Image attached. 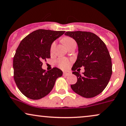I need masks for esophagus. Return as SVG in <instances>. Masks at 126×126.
<instances>
[{"instance_id": "1", "label": "esophagus", "mask_w": 126, "mask_h": 126, "mask_svg": "<svg viewBox=\"0 0 126 126\" xmlns=\"http://www.w3.org/2000/svg\"><path fill=\"white\" fill-rule=\"evenodd\" d=\"M71 75V73L70 71H64L63 72V76H68Z\"/></svg>"}]
</instances>
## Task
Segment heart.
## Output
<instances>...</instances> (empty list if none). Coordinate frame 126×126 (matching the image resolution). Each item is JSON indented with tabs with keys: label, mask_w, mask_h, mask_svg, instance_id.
Wrapping results in <instances>:
<instances>
[{
	"label": "heart",
	"mask_w": 126,
	"mask_h": 126,
	"mask_svg": "<svg viewBox=\"0 0 126 126\" xmlns=\"http://www.w3.org/2000/svg\"><path fill=\"white\" fill-rule=\"evenodd\" d=\"M62 41L63 44L66 46L67 47H69L71 45L76 44L74 39H73L72 38L69 37V36H64V37L62 38ZM55 47V43L53 42L51 46H50V52H52L53 51ZM70 61L66 58H60L57 60V64H58V66L60 68H62V69H66V68H68V67L70 65Z\"/></svg>",
	"instance_id": "1"
}]
</instances>
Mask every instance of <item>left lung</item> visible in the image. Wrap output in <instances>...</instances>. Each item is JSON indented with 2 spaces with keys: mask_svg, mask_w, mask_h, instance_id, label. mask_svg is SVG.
Instances as JSON below:
<instances>
[{
  "mask_svg": "<svg viewBox=\"0 0 126 126\" xmlns=\"http://www.w3.org/2000/svg\"><path fill=\"white\" fill-rule=\"evenodd\" d=\"M65 35L73 38L79 48L77 60L71 68L77 81L71 88L80 96L93 98L104 90L112 76V60L107 47L101 38L90 32L67 31ZM82 66L85 71L81 75L79 68Z\"/></svg>",
  "mask_w": 126,
  "mask_h": 126,
  "instance_id": "left-lung-1",
  "label": "left lung"
}]
</instances>
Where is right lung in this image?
Wrapping results in <instances>:
<instances>
[{"label": "right lung", "instance_id": "obj_1", "mask_svg": "<svg viewBox=\"0 0 126 126\" xmlns=\"http://www.w3.org/2000/svg\"><path fill=\"white\" fill-rule=\"evenodd\" d=\"M63 31L38 30L21 41L13 58L14 79L23 95L31 99L44 98L53 89L63 72L57 67L46 71L42 60L50 58V46Z\"/></svg>", "mask_w": 126, "mask_h": 126}]
</instances>
